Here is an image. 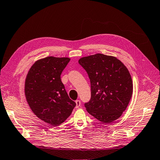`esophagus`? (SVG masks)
<instances>
[{
	"label": "esophagus",
	"instance_id": "esophagus-1",
	"mask_svg": "<svg viewBox=\"0 0 160 160\" xmlns=\"http://www.w3.org/2000/svg\"><path fill=\"white\" fill-rule=\"evenodd\" d=\"M75 103H76V106H75L76 108H79L80 107V105H81L80 100H75Z\"/></svg>",
	"mask_w": 160,
	"mask_h": 160
}]
</instances>
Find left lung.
Segmentation results:
<instances>
[{
    "mask_svg": "<svg viewBox=\"0 0 160 160\" xmlns=\"http://www.w3.org/2000/svg\"><path fill=\"white\" fill-rule=\"evenodd\" d=\"M79 63L90 80L91 99L85 104L88 112L105 124L119 118L133 93L128 68L115 57L101 53L82 57Z\"/></svg>",
    "mask_w": 160,
    "mask_h": 160,
    "instance_id": "obj_1",
    "label": "left lung"
}]
</instances>
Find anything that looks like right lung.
I'll return each mask as SVG.
<instances>
[{
    "label": "right lung",
    "instance_id": "add662e5",
    "mask_svg": "<svg viewBox=\"0 0 160 160\" xmlns=\"http://www.w3.org/2000/svg\"><path fill=\"white\" fill-rule=\"evenodd\" d=\"M68 57H48L30 67L25 82V94L34 115L52 126L63 123L76 103L68 96L60 79L70 62Z\"/></svg>",
    "mask_w": 160,
    "mask_h": 160
}]
</instances>
